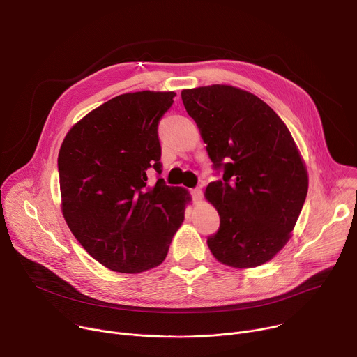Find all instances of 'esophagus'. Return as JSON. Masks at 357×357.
<instances>
[{
    "mask_svg": "<svg viewBox=\"0 0 357 357\" xmlns=\"http://www.w3.org/2000/svg\"><path fill=\"white\" fill-rule=\"evenodd\" d=\"M190 193H192V197L195 202H199L202 199V189L200 188H195V189H190Z\"/></svg>",
    "mask_w": 357,
    "mask_h": 357,
    "instance_id": "esophagus-1",
    "label": "esophagus"
}]
</instances>
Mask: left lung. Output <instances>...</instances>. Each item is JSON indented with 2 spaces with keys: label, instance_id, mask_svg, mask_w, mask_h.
<instances>
[{
  "label": "left lung",
  "instance_id": "1",
  "mask_svg": "<svg viewBox=\"0 0 357 357\" xmlns=\"http://www.w3.org/2000/svg\"><path fill=\"white\" fill-rule=\"evenodd\" d=\"M223 178L205 196L220 227L208 245L222 264L259 267L287 244L308 193V172L277 113L245 90L212 84L181 93Z\"/></svg>",
  "mask_w": 357,
  "mask_h": 357
}]
</instances>
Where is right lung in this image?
Here are the masks:
<instances>
[{"mask_svg":"<svg viewBox=\"0 0 357 357\" xmlns=\"http://www.w3.org/2000/svg\"><path fill=\"white\" fill-rule=\"evenodd\" d=\"M174 91L120 94L66 134L58 157L63 218L83 248L109 270L137 274L160 266L190 202L161 175L158 123Z\"/></svg>","mask_w":357,"mask_h":357,"instance_id":"obj_1","label":"right lung"}]
</instances>
